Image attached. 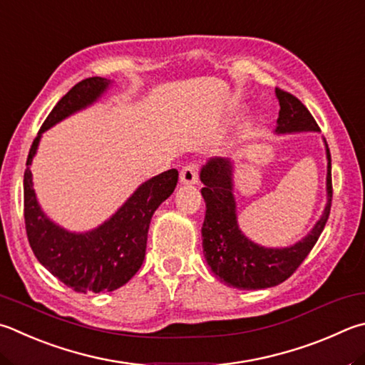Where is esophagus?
Instances as JSON below:
<instances>
[{"label":"esophagus","mask_w":365,"mask_h":365,"mask_svg":"<svg viewBox=\"0 0 365 365\" xmlns=\"http://www.w3.org/2000/svg\"><path fill=\"white\" fill-rule=\"evenodd\" d=\"M180 182L183 185H193L197 182V165L195 163H190L182 169Z\"/></svg>","instance_id":"34e87169"}]
</instances>
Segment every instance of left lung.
<instances>
[{"instance_id": "8db88e82", "label": "left lung", "mask_w": 365, "mask_h": 365, "mask_svg": "<svg viewBox=\"0 0 365 365\" xmlns=\"http://www.w3.org/2000/svg\"><path fill=\"white\" fill-rule=\"evenodd\" d=\"M279 101V118L276 134L319 132V125L308 108L297 97L276 88ZM326 145L327 158V202L313 230L289 247H264L250 241L237 225L235 200V163L225 158H212L202 165L201 195L205 202L202 223V250L205 262L218 279L230 287L242 290L268 289L281 284L294 274L302 262L319 240L332 204V160Z\"/></svg>"}]
</instances>
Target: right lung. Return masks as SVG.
Returning <instances> with one entry per match:
<instances>
[{
  "label": "right lung",
  "mask_w": 365,
  "mask_h": 365,
  "mask_svg": "<svg viewBox=\"0 0 365 365\" xmlns=\"http://www.w3.org/2000/svg\"><path fill=\"white\" fill-rule=\"evenodd\" d=\"M107 78L92 76L65 94L46 118L30 148L24 174V215L30 247L38 262L75 292H113L140 269L151 217L174 193L177 169L143 182L108 220L91 231L73 233L44 214L33 190L30 165L43 132L79 110L91 107L110 88Z\"/></svg>",
  "instance_id": "1"
}]
</instances>
